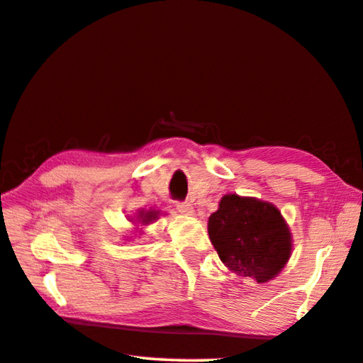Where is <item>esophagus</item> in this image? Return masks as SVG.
<instances>
[{
	"instance_id": "obj_1",
	"label": "esophagus",
	"mask_w": 363,
	"mask_h": 363,
	"mask_svg": "<svg viewBox=\"0 0 363 363\" xmlns=\"http://www.w3.org/2000/svg\"><path fill=\"white\" fill-rule=\"evenodd\" d=\"M176 210L182 213V215H192L194 213L192 205L189 202H176Z\"/></svg>"
}]
</instances>
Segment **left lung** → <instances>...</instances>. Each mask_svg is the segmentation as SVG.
Masks as SVG:
<instances>
[{"label": "left lung", "instance_id": "obj_1", "mask_svg": "<svg viewBox=\"0 0 363 363\" xmlns=\"http://www.w3.org/2000/svg\"><path fill=\"white\" fill-rule=\"evenodd\" d=\"M208 235L231 272L268 283L291 257L292 240L281 211L257 199L224 195L208 218Z\"/></svg>", "mask_w": 363, "mask_h": 363}]
</instances>
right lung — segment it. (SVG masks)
Masks as SVG:
<instances>
[{"instance_id": "1", "label": "right lung", "mask_w": 363, "mask_h": 363, "mask_svg": "<svg viewBox=\"0 0 363 363\" xmlns=\"http://www.w3.org/2000/svg\"><path fill=\"white\" fill-rule=\"evenodd\" d=\"M139 216H140L142 223L148 224V223H152L153 220H157V218H158V211H147V213H140Z\"/></svg>"}]
</instances>
